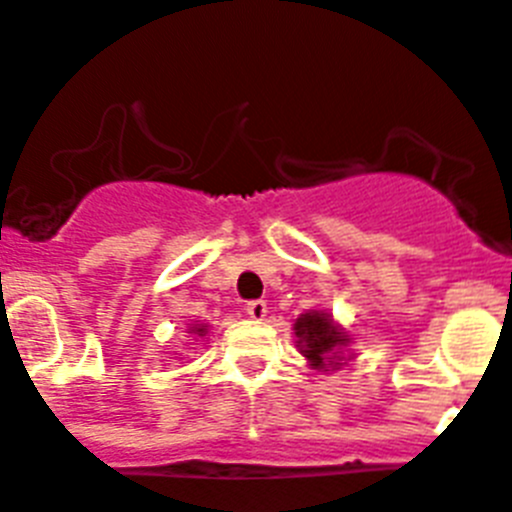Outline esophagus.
Returning <instances> with one entry per match:
<instances>
[{
	"label": "esophagus",
	"instance_id": "1",
	"mask_svg": "<svg viewBox=\"0 0 512 512\" xmlns=\"http://www.w3.org/2000/svg\"><path fill=\"white\" fill-rule=\"evenodd\" d=\"M246 312H248V315H251L253 320H264L266 312H269V307H266L264 300H251L246 305Z\"/></svg>",
	"mask_w": 512,
	"mask_h": 512
}]
</instances>
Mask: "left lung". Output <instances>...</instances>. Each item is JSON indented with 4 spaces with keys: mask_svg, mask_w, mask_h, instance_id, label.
<instances>
[{
    "mask_svg": "<svg viewBox=\"0 0 512 512\" xmlns=\"http://www.w3.org/2000/svg\"><path fill=\"white\" fill-rule=\"evenodd\" d=\"M295 336L300 338L297 343H300L302 356H307L315 369L338 364V361H333L338 356V348L348 343V336H343V330L325 312H305V315H300L295 323Z\"/></svg>",
    "mask_w": 512,
    "mask_h": 512,
    "instance_id": "8db88e82",
    "label": "left lung"
}]
</instances>
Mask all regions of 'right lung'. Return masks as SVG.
<instances>
[{
	"label": "right lung",
	"instance_id": "right-lung-1",
	"mask_svg": "<svg viewBox=\"0 0 512 512\" xmlns=\"http://www.w3.org/2000/svg\"><path fill=\"white\" fill-rule=\"evenodd\" d=\"M205 325H200V328H192V333H197V336H205Z\"/></svg>",
	"mask_w": 512,
	"mask_h": 512
}]
</instances>
